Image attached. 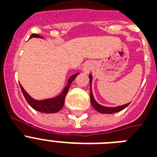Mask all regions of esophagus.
<instances>
[{"label":"esophagus","mask_w":157,"mask_h":157,"mask_svg":"<svg viewBox=\"0 0 157 157\" xmlns=\"http://www.w3.org/2000/svg\"><path fill=\"white\" fill-rule=\"evenodd\" d=\"M91 69H92V63H91L90 62H86V63H84L83 71H85L86 73H88Z\"/></svg>","instance_id":"obj_1"}]
</instances>
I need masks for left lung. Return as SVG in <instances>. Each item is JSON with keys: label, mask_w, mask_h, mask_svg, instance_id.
Instances as JSON below:
<instances>
[{"label": "left lung", "mask_w": 157, "mask_h": 157, "mask_svg": "<svg viewBox=\"0 0 157 157\" xmlns=\"http://www.w3.org/2000/svg\"><path fill=\"white\" fill-rule=\"evenodd\" d=\"M90 77V103L91 105L93 106V107L97 111V112H100V113H106V114H111V113H115V112H118L121 110L124 109L125 107L129 104L126 103V104L121 105V106H117V107H106V106H103V105L99 104L97 103V101L94 99V97L93 95V92H92V89H91V85H92V80H93V76L92 74L89 75Z\"/></svg>", "instance_id": "1"}]
</instances>
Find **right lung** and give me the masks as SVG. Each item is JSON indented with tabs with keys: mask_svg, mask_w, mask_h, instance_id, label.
<instances>
[{
	"mask_svg": "<svg viewBox=\"0 0 157 157\" xmlns=\"http://www.w3.org/2000/svg\"><path fill=\"white\" fill-rule=\"evenodd\" d=\"M33 37L42 38V36H40V35H37V34H32L30 38ZM78 75L79 73H76L72 75L67 80V85L65 86V88L63 90L60 94H59L56 97H54V98H45V99H42V100H37V99H35L33 97H31L26 92L25 90L23 89V87L21 85L20 88L25 99L27 100L28 104L30 105L33 109H35L36 111H38V112H44V113H56V112H59L62 109V107H63L65 97H66L67 93V91H68L69 88H70L71 82L73 81L74 79L76 78Z\"/></svg>",
	"mask_w": 157,
	"mask_h": 157,
	"instance_id": "obj_1",
	"label": "right lung"
}]
</instances>
